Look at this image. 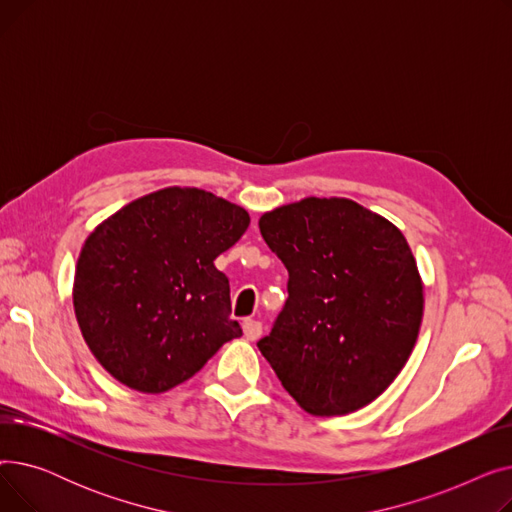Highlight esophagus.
Segmentation results:
<instances>
[{"label": "esophagus", "mask_w": 512, "mask_h": 512, "mask_svg": "<svg viewBox=\"0 0 512 512\" xmlns=\"http://www.w3.org/2000/svg\"><path fill=\"white\" fill-rule=\"evenodd\" d=\"M242 332H245V338H247V340H257V338L261 336L263 328H261L259 321H255V319H245V321H242Z\"/></svg>", "instance_id": "obj_1"}]
</instances>
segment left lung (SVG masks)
Masks as SVG:
<instances>
[{
	"label": "left lung",
	"instance_id": "left-lung-1",
	"mask_svg": "<svg viewBox=\"0 0 512 512\" xmlns=\"http://www.w3.org/2000/svg\"><path fill=\"white\" fill-rule=\"evenodd\" d=\"M259 230L288 270V299L257 346L311 415H346L405 367L423 284L402 232L348 199L309 197L263 213Z\"/></svg>",
	"mask_w": 512,
	"mask_h": 512
}]
</instances>
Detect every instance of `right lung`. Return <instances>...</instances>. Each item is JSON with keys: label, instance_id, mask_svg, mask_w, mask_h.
<instances>
[{"label": "right lung", "instance_id": "right-lung-1", "mask_svg": "<svg viewBox=\"0 0 512 512\" xmlns=\"http://www.w3.org/2000/svg\"><path fill=\"white\" fill-rule=\"evenodd\" d=\"M249 222L234 203L172 186L95 228L76 263L74 311L91 353L118 382L166 392L242 336L228 278L213 261Z\"/></svg>", "mask_w": 512, "mask_h": 512}]
</instances>
